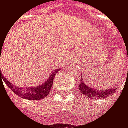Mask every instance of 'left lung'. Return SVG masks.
Returning <instances> with one entry per match:
<instances>
[{
  "instance_id": "left-lung-1",
  "label": "left lung",
  "mask_w": 128,
  "mask_h": 128,
  "mask_svg": "<svg viewBox=\"0 0 128 128\" xmlns=\"http://www.w3.org/2000/svg\"><path fill=\"white\" fill-rule=\"evenodd\" d=\"M78 89L80 92L83 94H85L86 96H88L89 98H106L108 96H110L112 94H114V88H109L105 90H98L93 88L92 87H89L85 81L82 79V75L80 77L79 83H78Z\"/></svg>"
}]
</instances>
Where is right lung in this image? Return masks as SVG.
I'll return each mask as SVG.
<instances>
[{"label": "right lung", "instance_id": "add662e5", "mask_svg": "<svg viewBox=\"0 0 128 128\" xmlns=\"http://www.w3.org/2000/svg\"><path fill=\"white\" fill-rule=\"evenodd\" d=\"M59 68L53 71L50 74L49 78L46 79V82H43V84L34 87H29V88H18L14 86L8 80L4 79V82L8 85V86L12 90L13 92H14L16 95H19L24 99H28V100H40L44 98H46L47 95L50 93V90L52 86V82L54 79V77L56 75V72L59 71ZM0 68V76H1Z\"/></svg>", "mask_w": 128, "mask_h": 128}]
</instances>
